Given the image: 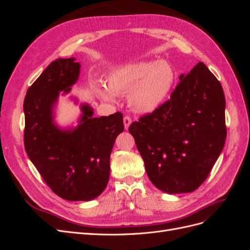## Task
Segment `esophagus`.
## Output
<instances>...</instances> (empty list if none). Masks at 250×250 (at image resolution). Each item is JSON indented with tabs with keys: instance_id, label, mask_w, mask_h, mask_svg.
<instances>
[{
	"instance_id": "34e87169",
	"label": "esophagus",
	"mask_w": 250,
	"mask_h": 250,
	"mask_svg": "<svg viewBox=\"0 0 250 250\" xmlns=\"http://www.w3.org/2000/svg\"><path fill=\"white\" fill-rule=\"evenodd\" d=\"M123 121H124V126H125V129L127 130L128 128H129L130 124H131V118H130V117H128V116H125V117H124V119H123Z\"/></svg>"
}]
</instances>
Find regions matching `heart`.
I'll return each instance as SVG.
<instances>
[{
	"label": "heart",
	"instance_id": "obj_1",
	"mask_svg": "<svg viewBox=\"0 0 250 250\" xmlns=\"http://www.w3.org/2000/svg\"><path fill=\"white\" fill-rule=\"evenodd\" d=\"M176 75L166 62H138L118 67L106 79L107 87L93 85L97 96L107 102H115V95H126L131 110L147 115L160 108L167 100Z\"/></svg>",
	"mask_w": 250,
	"mask_h": 250
}]
</instances>
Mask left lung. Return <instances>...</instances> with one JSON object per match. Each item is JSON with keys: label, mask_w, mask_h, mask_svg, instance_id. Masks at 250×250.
I'll use <instances>...</instances> for the list:
<instances>
[{"label": "left lung", "mask_w": 250, "mask_h": 250, "mask_svg": "<svg viewBox=\"0 0 250 250\" xmlns=\"http://www.w3.org/2000/svg\"><path fill=\"white\" fill-rule=\"evenodd\" d=\"M179 80L168 101L129 126L151 183L169 194L198 188L226 139L225 97L214 74L199 62Z\"/></svg>", "instance_id": "obj_1"}]
</instances>
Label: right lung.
<instances>
[{"label": "right lung", "mask_w": 250, "mask_h": 250, "mask_svg": "<svg viewBox=\"0 0 250 250\" xmlns=\"http://www.w3.org/2000/svg\"><path fill=\"white\" fill-rule=\"evenodd\" d=\"M79 73L75 58L56 59L28 88L24 101L26 152L51 190L70 201L92 200L105 190L113 144L124 130L120 111L93 118L87 104H81L77 127L60 129L53 122L60 92L69 93Z\"/></svg>", "instance_id": "right-lung-1"}]
</instances>
